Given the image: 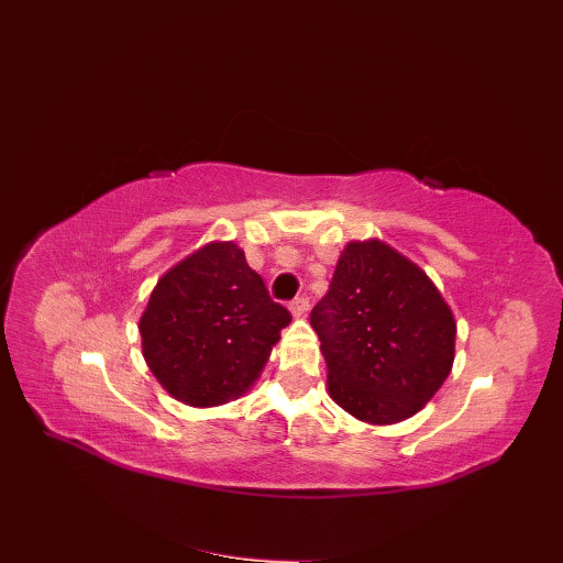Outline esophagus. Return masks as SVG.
Here are the masks:
<instances>
[{
    "label": "esophagus",
    "mask_w": 563,
    "mask_h": 563,
    "mask_svg": "<svg viewBox=\"0 0 563 563\" xmlns=\"http://www.w3.org/2000/svg\"><path fill=\"white\" fill-rule=\"evenodd\" d=\"M289 310H292L295 318H306L308 310H310L308 297H297L292 303H289Z\"/></svg>",
    "instance_id": "34e87169"
}]
</instances>
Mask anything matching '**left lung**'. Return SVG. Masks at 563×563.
<instances>
[{"instance_id":"obj_1","label":"left lung","mask_w":563,"mask_h":563,"mask_svg":"<svg viewBox=\"0 0 563 563\" xmlns=\"http://www.w3.org/2000/svg\"><path fill=\"white\" fill-rule=\"evenodd\" d=\"M310 324L331 399L362 422L412 418L450 376V306L418 264L378 239L345 245Z\"/></svg>"}]
</instances>
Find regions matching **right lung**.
Listing matches in <instances>:
<instances>
[{"mask_svg": "<svg viewBox=\"0 0 563 563\" xmlns=\"http://www.w3.org/2000/svg\"><path fill=\"white\" fill-rule=\"evenodd\" d=\"M289 322L243 250L216 241L157 280L139 331L159 385L187 406L211 408L255 385Z\"/></svg>", "mask_w": 563, "mask_h": 563, "instance_id": "1", "label": "right lung"}]
</instances>
